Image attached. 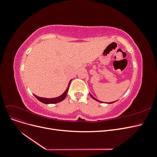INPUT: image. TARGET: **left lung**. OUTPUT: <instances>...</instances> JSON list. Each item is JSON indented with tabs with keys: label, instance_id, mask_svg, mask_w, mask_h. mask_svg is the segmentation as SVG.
<instances>
[{
	"label": "left lung",
	"instance_id": "left-lung-1",
	"mask_svg": "<svg viewBox=\"0 0 157 157\" xmlns=\"http://www.w3.org/2000/svg\"><path fill=\"white\" fill-rule=\"evenodd\" d=\"M90 96H91V97L94 99H95V100H96V101H99V102H101L102 103V101H99V100H98V99H96V98H95L94 96H92V94H90ZM115 101H113V102H111V103H109V104H110V103H114V102H115Z\"/></svg>",
	"mask_w": 157,
	"mask_h": 157
}]
</instances>
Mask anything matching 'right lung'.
I'll return each instance as SVG.
<instances>
[{
    "instance_id": "obj_1",
    "label": "right lung",
    "mask_w": 157,
    "mask_h": 157,
    "mask_svg": "<svg viewBox=\"0 0 157 157\" xmlns=\"http://www.w3.org/2000/svg\"><path fill=\"white\" fill-rule=\"evenodd\" d=\"M71 80H72V79H71L69 81V83L68 84V86H67V89H66V90L63 92V94H61L60 96H58L57 98H46L39 97V96H36V95H35V94H34V96L38 99V100H39L40 102L45 103V104H54V103H57L61 102V101L63 100V99L65 98L66 96H67V92H68V90H69Z\"/></svg>"
}]
</instances>
